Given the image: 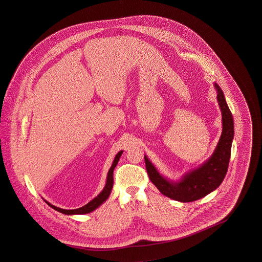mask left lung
Instances as JSON below:
<instances>
[{
    "label": "left lung",
    "instance_id": "8db88e82",
    "mask_svg": "<svg viewBox=\"0 0 262 262\" xmlns=\"http://www.w3.org/2000/svg\"><path fill=\"white\" fill-rule=\"evenodd\" d=\"M217 101L222 114V134L211 156L198 168L173 181L164 177L149 158L144 155L146 170L151 182L167 198L181 202L200 200L219 187L228 171L234 138V120L221 88L214 82Z\"/></svg>",
    "mask_w": 262,
    "mask_h": 262
}]
</instances>
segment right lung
Segmentation results:
<instances>
[{
    "instance_id": "right-lung-1",
    "label": "right lung",
    "mask_w": 262,
    "mask_h": 262,
    "mask_svg": "<svg viewBox=\"0 0 262 262\" xmlns=\"http://www.w3.org/2000/svg\"><path fill=\"white\" fill-rule=\"evenodd\" d=\"M123 150L119 151L117 153V155L115 156L114 158V161L112 163V166L111 168L109 169L108 171V174H107V180H106V184H105V187L102 189V191L100 192L99 194L94 198L91 201H89L88 204H85L84 206L80 207V208H76V209H62L60 207H57L53 204H51L50 202H48L47 200H44V201L52 207L53 209H55L56 211L60 212L62 214H66V215H81V214H88L90 212L94 211L95 209H97L99 206H101L106 200H108V198L110 196L111 194V191H112L113 184H114V179H113V172H114V169L116 168L117 164L119 162L122 154H123Z\"/></svg>"
}]
</instances>
